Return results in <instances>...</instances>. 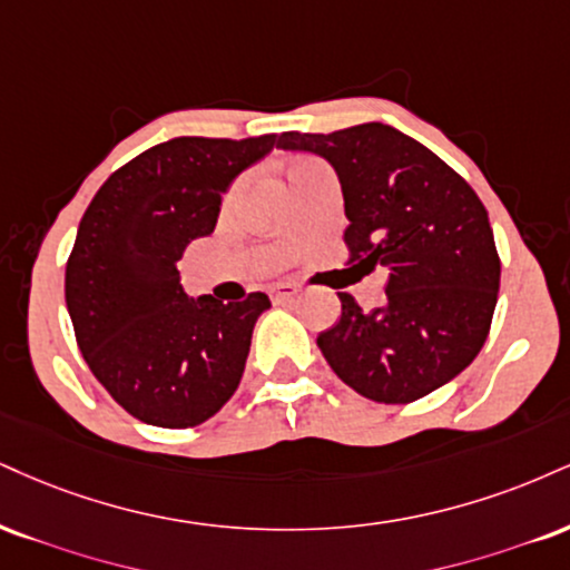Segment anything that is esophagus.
Returning a JSON list of instances; mask_svg holds the SVG:
<instances>
[{
	"instance_id": "1",
	"label": "esophagus",
	"mask_w": 570,
	"mask_h": 570,
	"mask_svg": "<svg viewBox=\"0 0 570 570\" xmlns=\"http://www.w3.org/2000/svg\"><path fill=\"white\" fill-rule=\"evenodd\" d=\"M297 284H289V281H281V284H273L271 286V297L276 299V303H284V299H292L297 297Z\"/></svg>"
}]
</instances>
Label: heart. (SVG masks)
Listing matches in <instances>:
<instances>
[{"label":"heart","instance_id":"heart-1","mask_svg":"<svg viewBox=\"0 0 570 570\" xmlns=\"http://www.w3.org/2000/svg\"><path fill=\"white\" fill-rule=\"evenodd\" d=\"M303 164H311V159H294V161L289 164V169H294V167H303Z\"/></svg>","mask_w":570,"mask_h":570}]
</instances>
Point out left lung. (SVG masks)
I'll return each instance as SVG.
<instances>
[{"label": "left lung", "mask_w": 570, "mask_h": 570, "mask_svg": "<svg viewBox=\"0 0 570 570\" xmlns=\"http://www.w3.org/2000/svg\"><path fill=\"white\" fill-rule=\"evenodd\" d=\"M278 148L332 164L351 263L390 271L387 303L374 311L340 292V321L318 334L334 374L376 403H411L464 372L489 337L502 276L489 212L468 180L380 121L284 132Z\"/></svg>", "instance_id": "obj_1"}]
</instances>
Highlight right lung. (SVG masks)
<instances>
[{
  "label": "right lung",
  "mask_w": 570,
  "mask_h": 570,
  "mask_svg": "<svg viewBox=\"0 0 570 570\" xmlns=\"http://www.w3.org/2000/svg\"><path fill=\"white\" fill-rule=\"evenodd\" d=\"M276 135L175 137L102 183L66 265V305L87 366L121 409L156 428L207 422L242 382L252 332L271 307L188 297L177 259L217 225L219 202Z\"/></svg>",
  "instance_id": "obj_1"
}]
</instances>
